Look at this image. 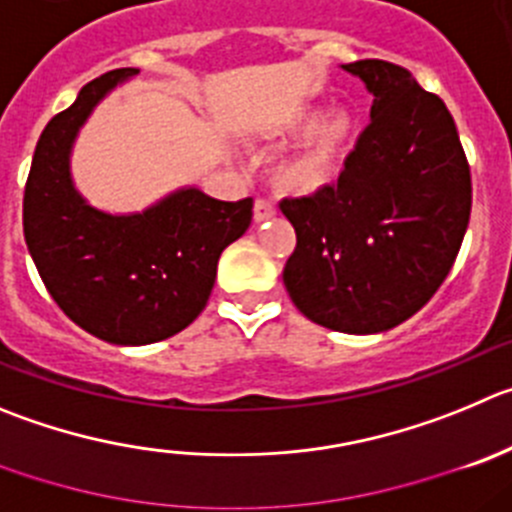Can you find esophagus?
<instances>
[{
    "label": "esophagus",
    "instance_id": "1",
    "mask_svg": "<svg viewBox=\"0 0 512 512\" xmlns=\"http://www.w3.org/2000/svg\"><path fill=\"white\" fill-rule=\"evenodd\" d=\"M275 217V204L270 199H257L255 202V222H265V219Z\"/></svg>",
    "mask_w": 512,
    "mask_h": 512
}]
</instances>
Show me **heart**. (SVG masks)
I'll use <instances>...</instances> for the list:
<instances>
[{
    "label": "heart",
    "instance_id": "obj_1",
    "mask_svg": "<svg viewBox=\"0 0 512 512\" xmlns=\"http://www.w3.org/2000/svg\"><path fill=\"white\" fill-rule=\"evenodd\" d=\"M283 126L288 131L305 133L303 143L278 166V181L283 189L308 194L321 189L336 174L338 159L351 138L353 121L346 111H331L321 121H315L313 108H295L285 116Z\"/></svg>",
    "mask_w": 512,
    "mask_h": 512
}]
</instances>
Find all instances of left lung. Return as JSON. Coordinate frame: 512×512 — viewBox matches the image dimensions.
<instances>
[{
    "label": "left lung",
    "instance_id": "obj_1",
    "mask_svg": "<svg viewBox=\"0 0 512 512\" xmlns=\"http://www.w3.org/2000/svg\"><path fill=\"white\" fill-rule=\"evenodd\" d=\"M343 70L374 95L371 121L333 184L280 202L298 237L283 280L318 326L379 333L450 275L470 222V164L447 105L407 68L358 60Z\"/></svg>",
    "mask_w": 512,
    "mask_h": 512
}]
</instances>
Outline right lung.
<instances>
[{
    "label": "right lung",
    "instance_id": "add662e5",
    "mask_svg": "<svg viewBox=\"0 0 512 512\" xmlns=\"http://www.w3.org/2000/svg\"><path fill=\"white\" fill-rule=\"evenodd\" d=\"M136 68L83 85L37 141L27 176L25 242L47 293L100 341L146 346L184 331L204 310L219 255L252 222V197L219 202L179 189L141 214L93 209L70 179V148L85 118Z\"/></svg>",
    "mask_w": 512,
    "mask_h": 512
}]
</instances>
